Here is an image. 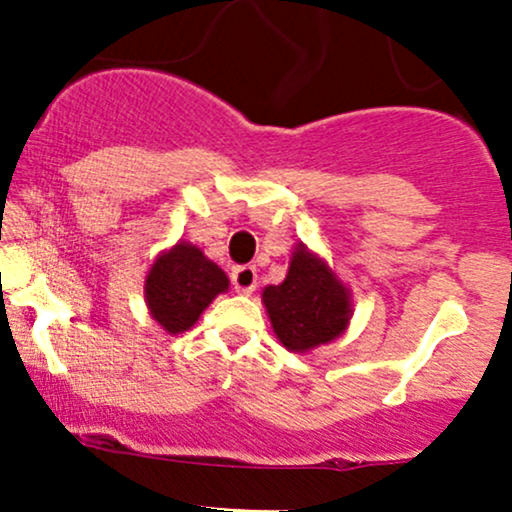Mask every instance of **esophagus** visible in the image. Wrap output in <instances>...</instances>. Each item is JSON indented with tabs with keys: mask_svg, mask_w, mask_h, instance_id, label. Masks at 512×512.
Wrapping results in <instances>:
<instances>
[{
	"mask_svg": "<svg viewBox=\"0 0 512 512\" xmlns=\"http://www.w3.org/2000/svg\"><path fill=\"white\" fill-rule=\"evenodd\" d=\"M233 289L243 296H250L252 291L257 289V269L252 264H243V267H236L231 274Z\"/></svg>",
	"mask_w": 512,
	"mask_h": 512,
	"instance_id": "obj_1",
	"label": "esophagus"
}]
</instances>
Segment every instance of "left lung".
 Here are the masks:
<instances>
[{
  "label": "left lung",
  "mask_w": 512,
  "mask_h": 512,
  "mask_svg": "<svg viewBox=\"0 0 512 512\" xmlns=\"http://www.w3.org/2000/svg\"><path fill=\"white\" fill-rule=\"evenodd\" d=\"M262 303L276 339L293 354L330 344L351 317L349 289L303 243L293 250L286 279L262 291Z\"/></svg>",
  "instance_id": "1"
}]
</instances>
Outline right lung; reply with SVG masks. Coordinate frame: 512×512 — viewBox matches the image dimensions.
I'll return each mask as SVG.
<instances>
[{
    "label": "right lung",
    "instance_id": "add662e5",
    "mask_svg": "<svg viewBox=\"0 0 512 512\" xmlns=\"http://www.w3.org/2000/svg\"><path fill=\"white\" fill-rule=\"evenodd\" d=\"M223 291H228L226 272L182 240L156 257L144 281L149 313L168 334L190 330Z\"/></svg>",
    "mask_w": 512,
    "mask_h": 512
}]
</instances>
